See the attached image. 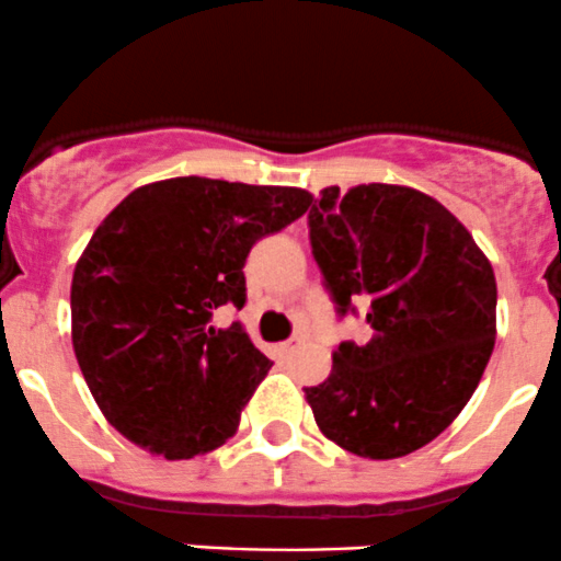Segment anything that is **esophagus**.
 <instances>
[{"label":"esophagus","mask_w":561,"mask_h":561,"mask_svg":"<svg viewBox=\"0 0 561 561\" xmlns=\"http://www.w3.org/2000/svg\"><path fill=\"white\" fill-rule=\"evenodd\" d=\"M297 348H299V337H291V341L280 343V346H278V352L283 354V357H291V354L297 352Z\"/></svg>","instance_id":"1"}]
</instances>
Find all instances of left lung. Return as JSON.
<instances>
[{
  "instance_id": "obj_1",
  "label": "left lung",
  "mask_w": 561,
  "mask_h": 561,
  "mask_svg": "<svg viewBox=\"0 0 561 561\" xmlns=\"http://www.w3.org/2000/svg\"><path fill=\"white\" fill-rule=\"evenodd\" d=\"M308 226L337 313L363 308L370 324L305 387L316 425L359 458L409 456L461 414L491 359V262L450 209L403 185L324 187Z\"/></svg>"
}]
</instances>
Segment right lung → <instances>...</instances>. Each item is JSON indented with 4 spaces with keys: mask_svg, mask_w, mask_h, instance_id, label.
<instances>
[{
    "mask_svg": "<svg viewBox=\"0 0 561 561\" xmlns=\"http://www.w3.org/2000/svg\"><path fill=\"white\" fill-rule=\"evenodd\" d=\"M302 187L174 176L136 187L94 229L70 286L73 352L94 403L133 445L169 461L237 434L273 368L240 321L245 259L308 213Z\"/></svg>",
    "mask_w": 561,
    "mask_h": 561,
    "instance_id": "right-lung-1",
    "label": "right lung"
}]
</instances>
